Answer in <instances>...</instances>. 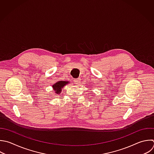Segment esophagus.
<instances>
[{"label":"esophagus","mask_w":154,"mask_h":154,"mask_svg":"<svg viewBox=\"0 0 154 154\" xmlns=\"http://www.w3.org/2000/svg\"><path fill=\"white\" fill-rule=\"evenodd\" d=\"M74 82H75V84H76L77 85H79L81 83V78H78V79H75Z\"/></svg>","instance_id":"34e87169"}]
</instances>
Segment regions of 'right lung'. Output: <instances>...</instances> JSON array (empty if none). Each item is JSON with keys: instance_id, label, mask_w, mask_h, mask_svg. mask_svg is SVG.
Instances as JSON below:
<instances>
[{"instance_id": "add662e5", "label": "right lung", "mask_w": 154, "mask_h": 154, "mask_svg": "<svg viewBox=\"0 0 154 154\" xmlns=\"http://www.w3.org/2000/svg\"><path fill=\"white\" fill-rule=\"evenodd\" d=\"M69 82H68V81H62L56 82L55 84H54L52 85V87H53V89L54 90L55 93L57 94H60V93L62 90V88H63V87H64V85H66Z\"/></svg>"}]
</instances>
